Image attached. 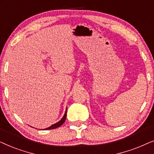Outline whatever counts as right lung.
Instances as JSON below:
<instances>
[{
	"label": "right lung",
	"instance_id": "1",
	"mask_svg": "<svg viewBox=\"0 0 154 154\" xmlns=\"http://www.w3.org/2000/svg\"><path fill=\"white\" fill-rule=\"evenodd\" d=\"M66 116H67V109H66V111H65V112L64 116L63 117V118L61 119L60 121L58 122H56V123L52 125H51V127H49V128H48L44 129V130H53V129L57 128H58V127L61 126L63 123H64L65 121V119H66Z\"/></svg>",
	"mask_w": 154,
	"mask_h": 154
}]
</instances>
